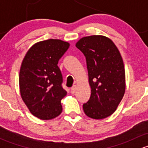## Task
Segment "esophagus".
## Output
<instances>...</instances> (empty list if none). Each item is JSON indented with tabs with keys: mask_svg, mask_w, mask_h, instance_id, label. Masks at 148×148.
I'll return each mask as SVG.
<instances>
[{
	"mask_svg": "<svg viewBox=\"0 0 148 148\" xmlns=\"http://www.w3.org/2000/svg\"><path fill=\"white\" fill-rule=\"evenodd\" d=\"M76 89H77V86H76V85H74V86L71 88V94L75 93Z\"/></svg>",
	"mask_w": 148,
	"mask_h": 148,
	"instance_id": "esophagus-1",
	"label": "esophagus"
}]
</instances>
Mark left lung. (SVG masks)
Segmentation results:
<instances>
[{
	"label": "left lung",
	"mask_w": 148,
	"mask_h": 148,
	"mask_svg": "<svg viewBox=\"0 0 148 148\" xmlns=\"http://www.w3.org/2000/svg\"><path fill=\"white\" fill-rule=\"evenodd\" d=\"M84 55L91 86V96L83 104L85 114L101 120L116 110L125 91V71L117 46L110 38L90 36L76 44Z\"/></svg>",
	"instance_id": "1"
}]
</instances>
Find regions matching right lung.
<instances>
[{
	"mask_svg": "<svg viewBox=\"0 0 148 148\" xmlns=\"http://www.w3.org/2000/svg\"><path fill=\"white\" fill-rule=\"evenodd\" d=\"M69 44L49 39L34 44L26 53L19 74L21 97L30 112L41 120H51L62 112L66 95L58 62Z\"/></svg>",
	"mask_w": 148,
	"mask_h": 148,
	"instance_id": "add662e5",
	"label": "right lung"
}]
</instances>
